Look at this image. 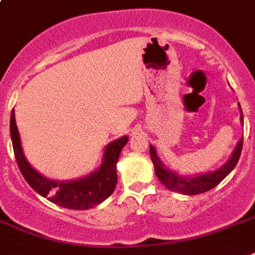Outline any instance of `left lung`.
Masks as SVG:
<instances>
[{
    "label": "left lung",
    "instance_id": "left-lung-1",
    "mask_svg": "<svg viewBox=\"0 0 255 255\" xmlns=\"http://www.w3.org/2000/svg\"><path fill=\"white\" fill-rule=\"evenodd\" d=\"M239 108L240 113H241L240 121L244 125V116L240 104ZM243 140V136H241L239 142H237L236 147H235V150L231 153L229 159L223 164L222 167L216 168L215 170L205 172V173L193 174V176H182V174H178L177 172L170 170L169 168L165 167L163 161L160 160L159 155H157L156 148L152 144H150V156L153 163V168H155V174L165 188L172 191H176V193H180V194L195 195L206 193L210 189L215 188L219 182H222L232 172L233 168L236 167L237 161H239L240 155H241Z\"/></svg>",
    "mask_w": 255,
    "mask_h": 255
}]
</instances>
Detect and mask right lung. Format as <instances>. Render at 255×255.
Wrapping results in <instances>:
<instances>
[{
    "instance_id": "add662e5",
    "label": "right lung",
    "mask_w": 255,
    "mask_h": 255,
    "mask_svg": "<svg viewBox=\"0 0 255 255\" xmlns=\"http://www.w3.org/2000/svg\"><path fill=\"white\" fill-rule=\"evenodd\" d=\"M10 135L16 163L28 185L44 198L70 210H88L111 197L117 184V161L129 138L124 135L112 140L104 148L102 164L91 173L74 180H52L45 177L28 163L23 152L14 109L10 117Z\"/></svg>"
}]
</instances>
